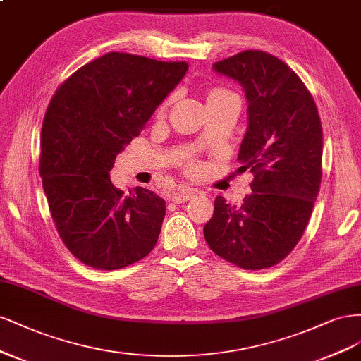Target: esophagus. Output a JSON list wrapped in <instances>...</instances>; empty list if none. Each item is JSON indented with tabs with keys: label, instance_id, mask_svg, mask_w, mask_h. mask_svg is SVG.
Listing matches in <instances>:
<instances>
[{
	"label": "esophagus",
	"instance_id": "esophagus-1",
	"mask_svg": "<svg viewBox=\"0 0 361 361\" xmlns=\"http://www.w3.org/2000/svg\"><path fill=\"white\" fill-rule=\"evenodd\" d=\"M195 196V190L189 189V188H180L178 190H176L172 193V201L176 204H181V202H188L189 200Z\"/></svg>",
	"mask_w": 361,
	"mask_h": 361
}]
</instances>
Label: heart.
<instances>
[{
  "label": "heart",
  "instance_id": "1",
  "mask_svg": "<svg viewBox=\"0 0 361 361\" xmlns=\"http://www.w3.org/2000/svg\"><path fill=\"white\" fill-rule=\"evenodd\" d=\"M219 92H225V91H222V90H214V91H212V94H210V96H214V94H219Z\"/></svg>",
  "mask_w": 361,
  "mask_h": 361
}]
</instances>
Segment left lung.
Masks as SVG:
<instances>
[{"label": "left lung", "instance_id": "obj_1", "mask_svg": "<svg viewBox=\"0 0 361 361\" xmlns=\"http://www.w3.org/2000/svg\"><path fill=\"white\" fill-rule=\"evenodd\" d=\"M247 100V130L238 161L255 176L241 207L217 196L204 226L210 249L244 270L281 262L303 235L321 185L322 127L317 104L297 73L262 51L213 64Z\"/></svg>", "mask_w": 361, "mask_h": 361}]
</instances>
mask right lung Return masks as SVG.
Listing matches in <instances>:
<instances>
[{"instance_id":"right-lung-1","label":"right lung","mask_w":361,"mask_h":361,"mask_svg":"<svg viewBox=\"0 0 361 361\" xmlns=\"http://www.w3.org/2000/svg\"><path fill=\"white\" fill-rule=\"evenodd\" d=\"M188 68L109 52L64 80L46 109L43 189L66 247L92 269H123L156 246L165 200L144 188L124 196L109 172Z\"/></svg>"}]
</instances>
